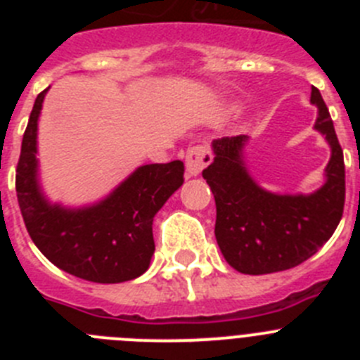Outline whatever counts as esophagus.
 <instances>
[{"label":"esophagus","instance_id":"esophagus-1","mask_svg":"<svg viewBox=\"0 0 360 360\" xmlns=\"http://www.w3.org/2000/svg\"><path fill=\"white\" fill-rule=\"evenodd\" d=\"M211 151L205 146H195L186 155V176H198L205 165L211 164Z\"/></svg>","mask_w":360,"mask_h":360}]
</instances>
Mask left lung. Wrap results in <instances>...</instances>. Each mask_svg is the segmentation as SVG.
Instances as JSON below:
<instances>
[{"mask_svg": "<svg viewBox=\"0 0 360 360\" xmlns=\"http://www.w3.org/2000/svg\"><path fill=\"white\" fill-rule=\"evenodd\" d=\"M310 103L317 108L314 128L330 146L324 184L314 193H272L249 173L245 146L249 136L212 141L214 160L203 178L216 202V241L225 262L241 274L259 276L307 262L332 238L345 207V158L332 117L317 88Z\"/></svg>", "mask_w": 360, "mask_h": 360, "instance_id": "1", "label": "left lung"}]
</instances>
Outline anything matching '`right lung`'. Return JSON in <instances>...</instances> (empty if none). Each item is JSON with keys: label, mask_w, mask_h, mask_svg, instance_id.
Returning a JSON list of instances; mask_svg holds the SVG:
<instances>
[{"label": "right lung", "mask_w": 360, "mask_h": 360, "mask_svg": "<svg viewBox=\"0 0 360 360\" xmlns=\"http://www.w3.org/2000/svg\"><path fill=\"white\" fill-rule=\"evenodd\" d=\"M46 91L37 95L15 169V193L32 241L53 265L94 283H122L149 269L153 218L184 184V162L146 164L95 203L50 202L39 180L37 124Z\"/></svg>", "instance_id": "obj_1"}]
</instances>
